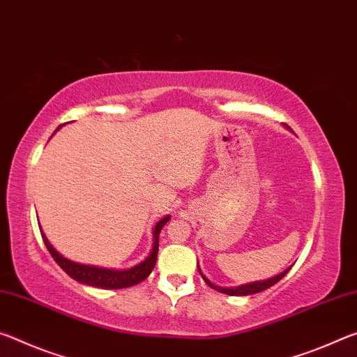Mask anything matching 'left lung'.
I'll use <instances>...</instances> for the list:
<instances>
[{
  "instance_id": "left-lung-1",
  "label": "left lung",
  "mask_w": 357,
  "mask_h": 357,
  "mask_svg": "<svg viewBox=\"0 0 357 357\" xmlns=\"http://www.w3.org/2000/svg\"><path fill=\"white\" fill-rule=\"evenodd\" d=\"M289 268H291V267H288V268H286V271H283L282 273H278V275H275V277L267 278V280H261V282H251V283H247V284L234 286V288H221V286H218V284H215V283L210 282V280L202 273L201 267L197 266V271H199L201 277L204 278V282H206V283L210 286V288L217 289V291H220V293L227 294V296H250V294L261 293V291H264V289H267V288H271V286H273L275 283H278L280 280H282V278L286 275V273L289 272Z\"/></svg>"
}]
</instances>
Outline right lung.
I'll use <instances>...</instances> for the list:
<instances>
[{
  "instance_id": "add662e5",
  "label": "right lung",
  "mask_w": 357,
  "mask_h": 357,
  "mask_svg": "<svg viewBox=\"0 0 357 357\" xmlns=\"http://www.w3.org/2000/svg\"><path fill=\"white\" fill-rule=\"evenodd\" d=\"M169 220H171V215H166L165 218H161L155 225L153 231H151V234H153V245H151L150 255L142 262H139L137 266H134L131 268H107L74 262L71 259L64 258L60 251H56L54 248V245L49 242V238L45 237L44 231L40 229V227L39 229L47 250L50 251L52 258H54L56 264L60 266L69 277L74 278L75 282L95 286V288L101 289H121L130 288V286L144 282V280L150 275L151 271H153L158 258V247H160V232L162 229V226H165Z\"/></svg>"
}]
</instances>
